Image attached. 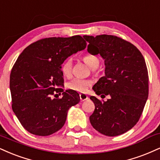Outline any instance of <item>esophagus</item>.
Returning a JSON list of instances; mask_svg holds the SVG:
<instances>
[{
  "label": "esophagus",
  "mask_w": 160,
  "mask_h": 160,
  "mask_svg": "<svg viewBox=\"0 0 160 160\" xmlns=\"http://www.w3.org/2000/svg\"><path fill=\"white\" fill-rule=\"evenodd\" d=\"M80 98L82 101H84L88 99V96L85 95V94H80Z\"/></svg>",
  "instance_id": "34e87169"
}]
</instances>
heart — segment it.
Instances as JSON below:
<instances>
[{
	"label": "heart",
	"mask_w": 160,
	"mask_h": 160,
	"mask_svg": "<svg viewBox=\"0 0 160 160\" xmlns=\"http://www.w3.org/2000/svg\"><path fill=\"white\" fill-rule=\"evenodd\" d=\"M82 60L85 62L91 68H97L99 66L100 59L97 56L95 55H86L82 57ZM73 68V61L72 58H67L62 63L60 69L62 74L65 78H70L72 74ZM91 84V82L87 80H82V79L75 78L68 83V88L69 89L74 92H84L87 89L88 86Z\"/></svg>",
	"instance_id": "heart-1"
}]
</instances>
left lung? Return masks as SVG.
<instances>
[{
	"label": "left lung",
	"instance_id": "left-lung-1",
	"mask_svg": "<svg viewBox=\"0 0 160 160\" xmlns=\"http://www.w3.org/2000/svg\"><path fill=\"white\" fill-rule=\"evenodd\" d=\"M88 43L87 51L104 59L105 75L94 85V91L103 98L102 102L91 96L95 110L90 123L105 136H116L133 128L139 120L148 97V73L141 52L136 46L112 35L83 36Z\"/></svg>",
	"mask_w": 160,
	"mask_h": 160
}]
</instances>
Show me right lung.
Masks as SVG:
<instances>
[{"instance_id":"add662e5","label":"right lung","mask_w":160,"mask_h":160,"mask_svg":"<svg viewBox=\"0 0 160 160\" xmlns=\"http://www.w3.org/2000/svg\"><path fill=\"white\" fill-rule=\"evenodd\" d=\"M80 36L45 38L33 42L19 55L9 79L12 108L24 128L36 136H49L62 128L69 108L80 102L77 92L62 86L61 65L84 50ZM61 99H53L57 93Z\"/></svg>"}]
</instances>
